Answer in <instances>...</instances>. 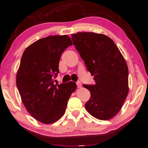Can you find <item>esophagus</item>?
I'll list each match as a JSON object with an SVG mask.
<instances>
[{"label": "esophagus", "instance_id": "obj_1", "mask_svg": "<svg viewBox=\"0 0 148 148\" xmlns=\"http://www.w3.org/2000/svg\"><path fill=\"white\" fill-rule=\"evenodd\" d=\"M77 88H81V86H82L81 82H80V81L77 82Z\"/></svg>", "mask_w": 148, "mask_h": 148}]
</instances>
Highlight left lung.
<instances>
[{
    "label": "left lung",
    "mask_w": 148,
    "mask_h": 148,
    "mask_svg": "<svg viewBox=\"0 0 148 148\" xmlns=\"http://www.w3.org/2000/svg\"><path fill=\"white\" fill-rule=\"evenodd\" d=\"M71 36L76 50L96 82L83 85L90 92L85 109L98 119H110L121 110L129 93L127 63L108 36L92 32H79Z\"/></svg>",
    "instance_id": "obj_1"
}]
</instances>
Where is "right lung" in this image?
Listing matches in <instances>:
<instances>
[{"instance_id": "right-lung-1", "label": "right lung", "mask_w": 148, "mask_h": 148, "mask_svg": "<svg viewBox=\"0 0 148 148\" xmlns=\"http://www.w3.org/2000/svg\"><path fill=\"white\" fill-rule=\"evenodd\" d=\"M73 45L67 35L40 38L23 53L16 76V85L27 111L44 124H51L65 112L71 94L76 90L73 81L54 84L59 73L63 52Z\"/></svg>"}]
</instances>
